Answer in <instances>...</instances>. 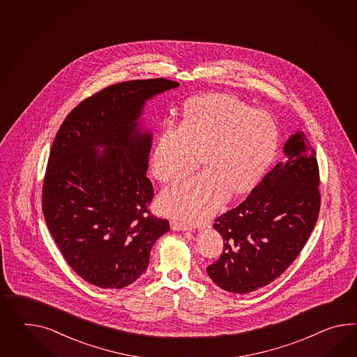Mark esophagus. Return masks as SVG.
<instances>
[{"label":"esophagus","instance_id":"1","mask_svg":"<svg viewBox=\"0 0 357 357\" xmlns=\"http://www.w3.org/2000/svg\"><path fill=\"white\" fill-rule=\"evenodd\" d=\"M170 227H172V229L173 231H192V227L185 226V225H183V223H179V222H170Z\"/></svg>","mask_w":357,"mask_h":357}]
</instances>
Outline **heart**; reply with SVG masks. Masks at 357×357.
I'll list each match as a JSON object with an SVG mask.
<instances>
[{"instance_id": "heart-1", "label": "heart", "mask_w": 357, "mask_h": 357, "mask_svg": "<svg viewBox=\"0 0 357 357\" xmlns=\"http://www.w3.org/2000/svg\"><path fill=\"white\" fill-rule=\"evenodd\" d=\"M278 147L271 114L252 109L228 94H206L188 102L182 122H167L151 157L158 182H174L200 156L204 170L166 188L160 209L185 223H201L231 196L250 191L267 170Z\"/></svg>"}]
</instances>
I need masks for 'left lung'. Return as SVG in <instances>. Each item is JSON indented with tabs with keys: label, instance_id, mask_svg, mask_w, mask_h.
I'll list each match as a JSON object with an SVG mask.
<instances>
[{
	"label": "left lung",
	"instance_id": "1",
	"mask_svg": "<svg viewBox=\"0 0 357 357\" xmlns=\"http://www.w3.org/2000/svg\"><path fill=\"white\" fill-rule=\"evenodd\" d=\"M284 155L243 204L215 219L225 246L206 272L223 290L246 294L268 285L296 261L317 222L319 166L303 131L287 140Z\"/></svg>",
	"mask_w": 357,
	"mask_h": 357
}]
</instances>
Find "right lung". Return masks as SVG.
I'll use <instances>...</instances> for the list:
<instances>
[{
	"label": "right lung",
	"instance_id": "add662e5",
	"mask_svg": "<svg viewBox=\"0 0 357 357\" xmlns=\"http://www.w3.org/2000/svg\"><path fill=\"white\" fill-rule=\"evenodd\" d=\"M178 86L152 79L105 87L73 108L54 139L43 188L45 220L70 268L91 285H130L170 229L148 211L152 132L142 114L147 100Z\"/></svg>",
	"mask_w": 357,
	"mask_h": 357
}]
</instances>
